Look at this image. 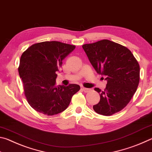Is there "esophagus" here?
Here are the masks:
<instances>
[{
	"label": "esophagus",
	"instance_id": "esophagus-1",
	"mask_svg": "<svg viewBox=\"0 0 152 152\" xmlns=\"http://www.w3.org/2000/svg\"><path fill=\"white\" fill-rule=\"evenodd\" d=\"M82 91H83L84 92H89L90 91H91V89H90V88H84V87H83V88H82Z\"/></svg>",
	"mask_w": 152,
	"mask_h": 152
}]
</instances>
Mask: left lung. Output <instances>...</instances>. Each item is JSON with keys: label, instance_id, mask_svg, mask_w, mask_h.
Returning a JSON list of instances; mask_svg holds the SVG:
<instances>
[{"label": "left lung", "instance_id": "left-lung-1", "mask_svg": "<svg viewBox=\"0 0 152 152\" xmlns=\"http://www.w3.org/2000/svg\"><path fill=\"white\" fill-rule=\"evenodd\" d=\"M82 48L98 74L105 77L106 88L98 92L101 99L93 109L110 116L127 106L140 82V65L129 49L108 39L84 44Z\"/></svg>", "mask_w": 152, "mask_h": 152}]
</instances>
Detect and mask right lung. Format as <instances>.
Segmentation results:
<instances>
[{
  "mask_svg": "<svg viewBox=\"0 0 152 152\" xmlns=\"http://www.w3.org/2000/svg\"><path fill=\"white\" fill-rule=\"evenodd\" d=\"M75 48L56 41L43 42L31 45L23 53L18 70L28 103L36 111L49 116L61 113L80 89L78 84H56L62 60Z\"/></svg>",
  "mask_w": 152,
  "mask_h": 152,
  "instance_id": "right-lung-1",
  "label": "right lung"
}]
</instances>
